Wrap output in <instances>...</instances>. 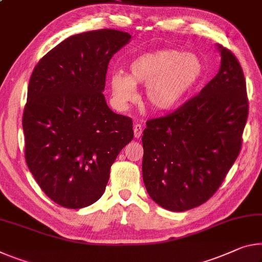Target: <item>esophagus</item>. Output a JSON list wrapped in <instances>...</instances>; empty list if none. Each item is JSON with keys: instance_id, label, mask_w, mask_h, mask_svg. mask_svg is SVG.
Instances as JSON below:
<instances>
[{"instance_id": "34e87169", "label": "esophagus", "mask_w": 262, "mask_h": 262, "mask_svg": "<svg viewBox=\"0 0 262 262\" xmlns=\"http://www.w3.org/2000/svg\"><path fill=\"white\" fill-rule=\"evenodd\" d=\"M142 133H143L142 124L136 123L135 126H134V136H135V138H136V139L141 138V135H142Z\"/></svg>"}]
</instances>
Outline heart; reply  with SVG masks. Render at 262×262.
I'll list each match as a JSON object with an SVG mask.
<instances>
[{
	"label": "heart",
	"mask_w": 262,
	"mask_h": 262,
	"mask_svg": "<svg viewBox=\"0 0 262 262\" xmlns=\"http://www.w3.org/2000/svg\"><path fill=\"white\" fill-rule=\"evenodd\" d=\"M129 74L121 70L111 74L112 94L120 106L138 98V86L146 85V100L157 111L175 107L196 85L203 64L192 53L165 49L141 55L130 63Z\"/></svg>",
	"instance_id": "b5f03b06"
}]
</instances>
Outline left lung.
<instances>
[{
    "label": "left lung",
    "instance_id": "8db88e82",
    "mask_svg": "<svg viewBox=\"0 0 262 262\" xmlns=\"http://www.w3.org/2000/svg\"><path fill=\"white\" fill-rule=\"evenodd\" d=\"M221 70L176 111L150 119L143 130L142 175L149 196L170 211L204 204L238 157L248 116L244 72L218 45Z\"/></svg>",
    "mask_w": 262,
    "mask_h": 262
}]
</instances>
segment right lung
<instances>
[{
	"label": "right lung",
	"mask_w": 262,
	"mask_h": 262,
	"mask_svg": "<svg viewBox=\"0 0 262 262\" xmlns=\"http://www.w3.org/2000/svg\"><path fill=\"white\" fill-rule=\"evenodd\" d=\"M132 36L114 29L73 35L35 66L23 111L24 155L40 189L68 209L105 192L111 167L134 136L133 120L107 106L111 58Z\"/></svg>",
	"instance_id": "right-lung-1"
}]
</instances>
